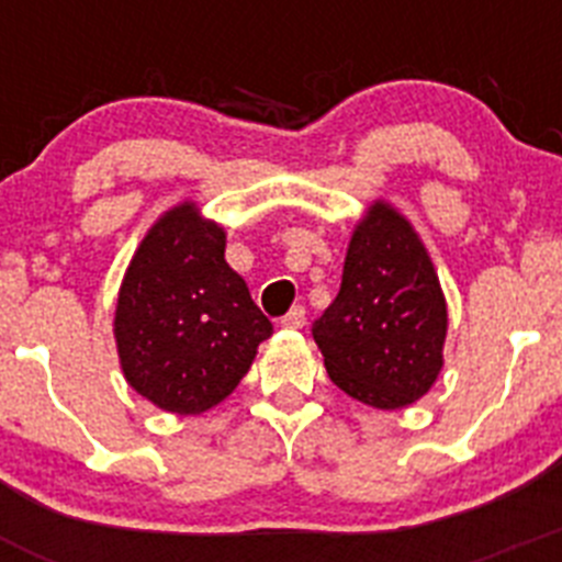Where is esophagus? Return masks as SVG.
Listing matches in <instances>:
<instances>
[{
    "instance_id": "obj_1",
    "label": "esophagus",
    "mask_w": 562,
    "mask_h": 562,
    "mask_svg": "<svg viewBox=\"0 0 562 562\" xmlns=\"http://www.w3.org/2000/svg\"><path fill=\"white\" fill-rule=\"evenodd\" d=\"M304 324H306L304 306H292V310L281 317V326H286V329H301Z\"/></svg>"
}]
</instances>
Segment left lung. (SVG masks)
<instances>
[{
  "mask_svg": "<svg viewBox=\"0 0 562 562\" xmlns=\"http://www.w3.org/2000/svg\"><path fill=\"white\" fill-rule=\"evenodd\" d=\"M448 306L428 252L376 202L351 236L340 292L312 324L337 389L371 408H405L441 371Z\"/></svg>",
  "mask_w": 562,
  "mask_h": 562,
  "instance_id": "obj_1",
  "label": "left lung"
}]
</instances>
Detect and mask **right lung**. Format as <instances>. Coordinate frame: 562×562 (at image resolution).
I'll return each mask as SVG.
<instances>
[{"mask_svg": "<svg viewBox=\"0 0 562 562\" xmlns=\"http://www.w3.org/2000/svg\"><path fill=\"white\" fill-rule=\"evenodd\" d=\"M270 335V317L227 267L222 227L193 205L168 211L117 295L114 337L128 385L162 411L202 414L236 389Z\"/></svg>", "mask_w": 562, "mask_h": 562, "instance_id": "1", "label": "right lung"}]
</instances>
